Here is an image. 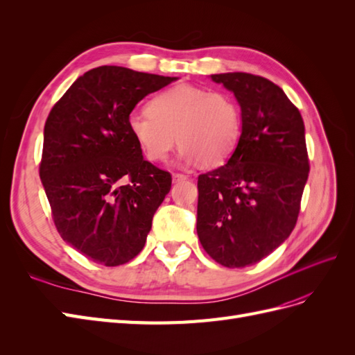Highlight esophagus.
Here are the masks:
<instances>
[{
	"label": "esophagus",
	"instance_id": "esophagus-1",
	"mask_svg": "<svg viewBox=\"0 0 355 355\" xmlns=\"http://www.w3.org/2000/svg\"><path fill=\"white\" fill-rule=\"evenodd\" d=\"M173 182L175 184H179V182H185L187 179H188V176L187 175H182V173H173Z\"/></svg>",
	"mask_w": 355,
	"mask_h": 355
}]
</instances>
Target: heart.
Wrapping results in <instances>:
<instances>
[{
  "mask_svg": "<svg viewBox=\"0 0 355 355\" xmlns=\"http://www.w3.org/2000/svg\"><path fill=\"white\" fill-rule=\"evenodd\" d=\"M127 125L148 159L164 161L178 141L182 163L216 166L240 141L241 110L227 92L179 84L157 94L148 111H132Z\"/></svg>",
  "mask_w": 355,
  "mask_h": 355,
  "instance_id": "1",
  "label": "heart"
}]
</instances>
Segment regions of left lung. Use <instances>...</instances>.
I'll use <instances>...</instances> for the list:
<instances>
[{"mask_svg": "<svg viewBox=\"0 0 355 355\" xmlns=\"http://www.w3.org/2000/svg\"><path fill=\"white\" fill-rule=\"evenodd\" d=\"M210 78L234 93L241 135L223 166L198 176L197 234L227 268L254 265L292 234L309 173L299 110L272 81L245 72Z\"/></svg>", "mask_w": 355, "mask_h": 355, "instance_id": "left-lung-1", "label": "left lung"}]
</instances>
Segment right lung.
<instances>
[{
	"instance_id": "obj_1",
	"label": "right lung",
	"mask_w": 355,
	"mask_h": 355,
	"mask_svg": "<svg viewBox=\"0 0 355 355\" xmlns=\"http://www.w3.org/2000/svg\"><path fill=\"white\" fill-rule=\"evenodd\" d=\"M176 80L99 67L77 78L47 116L40 178L53 220L63 241L96 263L118 266L139 254L171 188L168 171L144 159L127 118Z\"/></svg>"
}]
</instances>
